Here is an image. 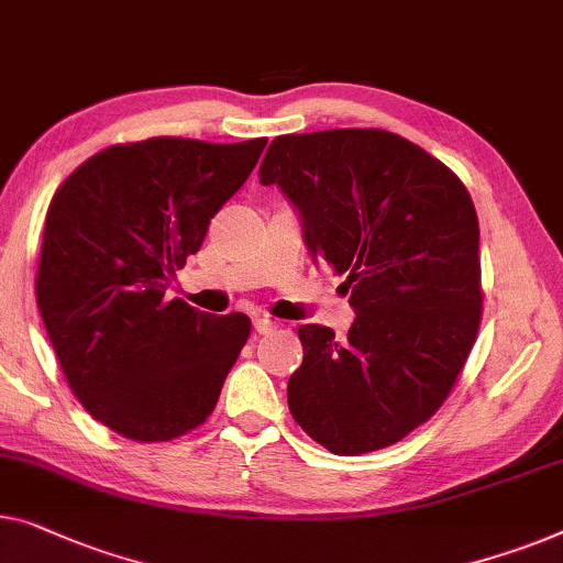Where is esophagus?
<instances>
[{
	"label": "esophagus",
	"mask_w": 563,
	"mask_h": 563,
	"mask_svg": "<svg viewBox=\"0 0 563 563\" xmlns=\"http://www.w3.org/2000/svg\"><path fill=\"white\" fill-rule=\"evenodd\" d=\"M254 330L258 332V335H268V332L276 330V320H272L268 314H256L254 317Z\"/></svg>",
	"instance_id": "34e87169"
}]
</instances>
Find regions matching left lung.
<instances>
[{
	"instance_id": "1",
	"label": "left lung",
	"mask_w": 563,
	"mask_h": 563,
	"mask_svg": "<svg viewBox=\"0 0 563 563\" xmlns=\"http://www.w3.org/2000/svg\"><path fill=\"white\" fill-rule=\"evenodd\" d=\"M305 221L317 262L345 276V340L301 324L287 386L301 429L340 457L401 442L442 409L483 320L479 223L444 162L386 129L282 134L258 169Z\"/></svg>"
}]
</instances>
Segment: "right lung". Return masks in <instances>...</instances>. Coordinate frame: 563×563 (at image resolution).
<instances>
[{"mask_svg":"<svg viewBox=\"0 0 563 563\" xmlns=\"http://www.w3.org/2000/svg\"><path fill=\"white\" fill-rule=\"evenodd\" d=\"M264 146L266 136L111 144L53 195L40 314L84 409L132 442H173L206 423L246 345L249 314L198 312L167 287Z\"/></svg>","mask_w":563,"mask_h":563,"instance_id":"1","label":"right lung"}]
</instances>
